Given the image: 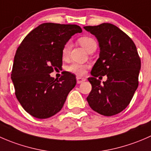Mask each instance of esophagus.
Listing matches in <instances>:
<instances>
[{
	"mask_svg": "<svg viewBox=\"0 0 151 151\" xmlns=\"http://www.w3.org/2000/svg\"><path fill=\"white\" fill-rule=\"evenodd\" d=\"M86 80V79L84 77H77V84H80V83H83Z\"/></svg>",
	"mask_w": 151,
	"mask_h": 151,
	"instance_id": "esophagus-1",
	"label": "esophagus"
}]
</instances>
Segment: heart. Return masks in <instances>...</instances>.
Instances as JSON below:
<instances>
[{
    "label": "heart",
    "instance_id": "heart-1",
    "mask_svg": "<svg viewBox=\"0 0 151 151\" xmlns=\"http://www.w3.org/2000/svg\"><path fill=\"white\" fill-rule=\"evenodd\" d=\"M78 42L80 43V45L87 52H88L91 50H93V49H96V41L93 38L90 37V36H83V37H80L78 39ZM70 49H71V43L70 42H67L66 45L63 46V50H62V55H63V58H66L68 56L70 51ZM86 68V65L73 63L68 66V69L70 71H71V72L75 73V74H78V75H82V74H83L85 73V68Z\"/></svg>",
    "mask_w": 151,
    "mask_h": 151
}]
</instances>
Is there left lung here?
<instances>
[{"label": "left lung", "instance_id": "8db88e82", "mask_svg": "<svg viewBox=\"0 0 151 151\" xmlns=\"http://www.w3.org/2000/svg\"><path fill=\"white\" fill-rule=\"evenodd\" d=\"M99 42V58L88 79L92 90L87 97L95 112L112 116L122 112L129 104L138 87L141 60L134 43L127 34L110 23L85 26ZM106 75L101 84L96 77Z\"/></svg>", "mask_w": 151, "mask_h": 151}]
</instances>
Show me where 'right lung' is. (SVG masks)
I'll use <instances>...</instances> for the list:
<instances>
[{
  "mask_svg": "<svg viewBox=\"0 0 151 151\" xmlns=\"http://www.w3.org/2000/svg\"><path fill=\"white\" fill-rule=\"evenodd\" d=\"M82 31L77 25L41 24L25 36L17 50L12 80L17 99L32 116L45 119L63 107L76 85V77L66 71L55 80L50 74L61 68L63 46L73 35Z\"/></svg>",
  "mask_w": 151,
  "mask_h": 151,
  "instance_id": "obj_1",
  "label": "right lung"
}]
</instances>
